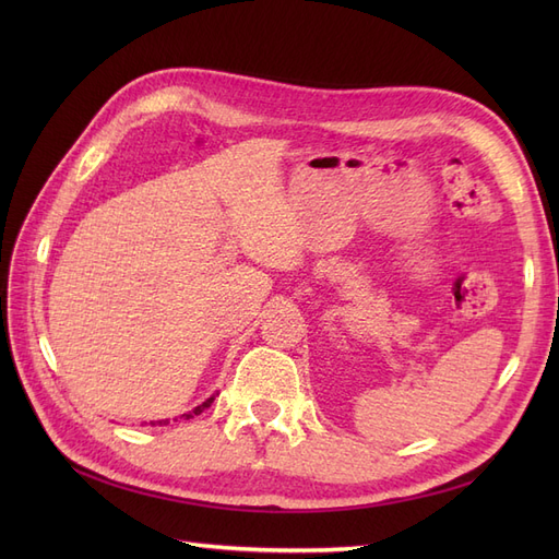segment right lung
Instances as JSON below:
<instances>
[{
	"mask_svg": "<svg viewBox=\"0 0 559 559\" xmlns=\"http://www.w3.org/2000/svg\"><path fill=\"white\" fill-rule=\"evenodd\" d=\"M212 401H214V396H210V399H207L205 403H200V405H198V408H193L191 413H183L181 417H183V419H191V417L200 415L202 411H207V408H210V405H212ZM165 421H167V419H158V425H165Z\"/></svg>",
	"mask_w": 559,
	"mask_h": 559,
	"instance_id": "obj_1",
	"label": "right lung"
}]
</instances>
